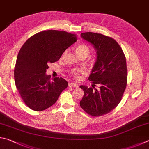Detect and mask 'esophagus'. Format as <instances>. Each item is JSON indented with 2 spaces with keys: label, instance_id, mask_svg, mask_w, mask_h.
I'll use <instances>...</instances> for the list:
<instances>
[{
  "label": "esophagus",
  "instance_id": "1",
  "mask_svg": "<svg viewBox=\"0 0 149 149\" xmlns=\"http://www.w3.org/2000/svg\"><path fill=\"white\" fill-rule=\"evenodd\" d=\"M68 86H70V87H75V88L78 87V85L75 83H69Z\"/></svg>",
  "mask_w": 149,
  "mask_h": 149
}]
</instances>
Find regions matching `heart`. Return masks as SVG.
Here are the masks:
<instances>
[{
	"label": "heart",
	"mask_w": 149,
	"mask_h": 149,
	"mask_svg": "<svg viewBox=\"0 0 149 149\" xmlns=\"http://www.w3.org/2000/svg\"><path fill=\"white\" fill-rule=\"evenodd\" d=\"M75 51L78 55H86L87 56L89 53H90V48L86 44H79L75 48ZM66 53V51H64L63 54V56H64ZM83 72V70L81 68H74L70 71V74H71L75 78L79 77V75L81 73Z\"/></svg>",
	"instance_id": "heart-1"
}]
</instances>
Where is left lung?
Instances as JSON below:
<instances>
[{
  "mask_svg": "<svg viewBox=\"0 0 149 149\" xmlns=\"http://www.w3.org/2000/svg\"><path fill=\"white\" fill-rule=\"evenodd\" d=\"M81 36L93 44L96 51V61L88 80L100 88L81 85L84 96L80 106L93 117L107 114L119 104L127 84L125 55L120 46L112 38L95 32H84Z\"/></svg>",
  "mask_w": 149,
  "mask_h": 149,
  "instance_id": "1",
  "label": "left lung"
}]
</instances>
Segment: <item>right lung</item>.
Masks as SVG:
<instances>
[{
    "label": "right lung",
    "instance_id": "obj_1",
    "mask_svg": "<svg viewBox=\"0 0 149 149\" xmlns=\"http://www.w3.org/2000/svg\"><path fill=\"white\" fill-rule=\"evenodd\" d=\"M76 34L55 30L40 32L26 40L18 53L14 79L21 98L34 111H41L57 101L68 83L62 77L50 79L48 64L60 59L77 41Z\"/></svg>",
    "mask_w": 149,
    "mask_h": 149
}]
</instances>
